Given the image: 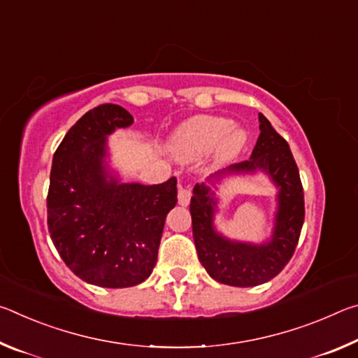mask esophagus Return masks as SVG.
I'll return each instance as SVG.
<instances>
[{"label": "esophagus", "instance_id": "obj_1", "mask_svg": "<svg viewBox=\"0 0 358 358\" xmlns=\"http://www.w3.org/2000/svg\"><path fill=\"white\" fill-rule=\"evenodd\" d=\"M191 201V189L189 187H186L185 185H178V203L183 205V207H186L187 203H189Z\"/></svg>", "mask_w": 358, "mask_h": 358}]
</instances>
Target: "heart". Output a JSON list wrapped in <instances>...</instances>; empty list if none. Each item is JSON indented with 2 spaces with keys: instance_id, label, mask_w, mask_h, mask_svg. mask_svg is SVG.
I'll return each instance as SVG.
<instances>
[{
  "instance_id": "1",
  "label": "heart",
  "mask_w": 358,
  "mask_h": 358,
  "mask_svg": "<svg viewBox=\"0 0 358 358\" xmlns=\"http://www.w3.org/2000/svg\"><path fill=\"white\" fill-rule=\"evenodd\" d=\"M248 136L245 129L232 126L222 117L201 115L186 121L175 131L172 150L185 159H196L217 150L221 159H230L243 150Z\"/></svg>"
}]
</instances>
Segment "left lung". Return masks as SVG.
<instances>
[{"instance_id":"8db88e82","label":"left lung","mask_w":358,"mask_h":358,"mask_svg":"<svg viewBox=\"0 0 358 358\" xmlns=\"http://www.w3.org/2000/svg\"><path fill=\"white\" fill-rule=\"evenodd\" d=\"M259 121L260 134L251 159L230 166L229 172L262 169L280 186V208L268 243H235L217 235L213 229L215 201L203 183L194 186L189 205L199 260L213 280L235 287L259 286L280 273L294 256L305 221L303 186L289 143L262 113H259Z\"/></svg>"}]
</instances>
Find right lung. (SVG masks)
I'll list each match as a JSON object with an SVG mask.
<instances>
[{"label": "right lung", "mask_w": 358, "mask_h": 358, "mask_svg": "<svg viewBox=\"0 0 358 358\" xmlns=\"http://www.w3.org/2000/svg\"><path fill=\"white\" fill-rule=\"evenodd\" d=\"M117 104L77 121L53 155L47 226L64 264L101 287L137 286L151 275L166 216L177 203V178L143 186L107 180L106 136L132 124Z\"/></svg>", "instance_id": "obj_1"}]
</instances>
